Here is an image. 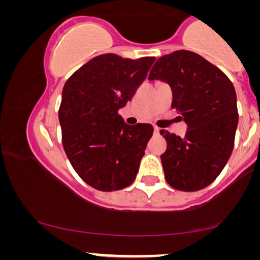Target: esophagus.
<instances>
[{
	"instance_id": "obj_1",
	"label": "esophagus",
	"mask_w": 260,
	"mask_h": 260,
	"mask_svg": "<svg viewBox=\"0 0 260 260\" xmlns=\"http://www.w3.org/2000/svg\"><path fill=\"white\" fill-rule=\"evenodd\" d=\"M153 131H154V134H160V128H158V127L154 126V128H153Z\"/></svg>"
}]
</instances>
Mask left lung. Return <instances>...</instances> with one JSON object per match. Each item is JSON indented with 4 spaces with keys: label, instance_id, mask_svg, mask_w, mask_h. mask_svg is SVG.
Here are the masks:
<instances>
[{
    "label": "left lung",
    "instance_id": "obj_1",
    "mask_svg": "<svg viewBox=\"0 0 260 260\" xmlns=\"http://www.w3.org/2000/svg\"><path fill=\"white\" fill-rule=\"evenodd\" d=\"M148 80L172 89V108L187 123L184 138L160 131L167 149L161 154L166 181L179 191L205 188L231 156L238 109L235 87L218 67L198 54L177 50L158 58Z\"/></svg>",
    "mask_w": 260,
    "mask_h": 260
}]
</instances>
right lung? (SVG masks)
<instances>
[{
    "mask_svg": "<svg viewBox=\"0 0 260 260\" xmlns=\"http://www.w3.org/2000/svg\"><path fill=\"white\" fill-rule=\"evenodd\" d=\"M154 61L102 54L64 83L58 109L62 145L79 177L99 191L125 188L137 177L153 127L127 125L118 111L133 98Z\"/></svg>",
    "mask_w": 260,
    "mask_h": 260,
    "instance_id": "add662e5",
    "label": "right lung"
}]
</instances>
